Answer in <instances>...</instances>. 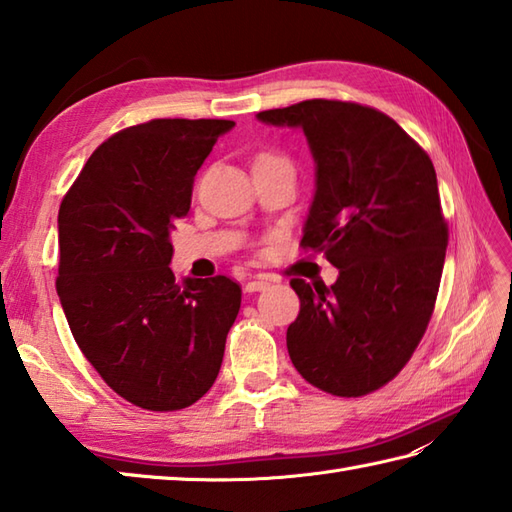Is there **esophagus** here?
Listing matches in <instances>:
<instances>
[{"instance_id": "34e87169", "label": "esophagus", "mask_w": 512, "mask_h": 512, "mask_svg": "<svg viewBox=\"0 0 512 512\" xmlns=\"http://www.w3.org/2000/svg\"><path fill=\"white\" fill-rule=\"evenodd\" d=\"M268 286H270V279H266V277H255V279L246 281L244 290H246V292H259V290H266Z\"/></svg>"}]
</instances>
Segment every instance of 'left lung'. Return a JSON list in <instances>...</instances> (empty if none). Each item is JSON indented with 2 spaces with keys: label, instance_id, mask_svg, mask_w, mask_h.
I'll return each mask as SVG.
<instances>
[{
  "label": "left lung",
  "instance_id": "obj_1",
  "mask_svg": "<svg viewBox=\"0 0 512 512\" xmlns=\"http://www.w3.org/2000/svg\"><path fill=\"white\" fill-rule=\"evenodd\" d=\"M299 127L314 158L303 248L321 250L339 279H292L301 310L286 332L292 365L334 396H363L394 378L436 306L449 231L433 162L372 107L312 99L259 112Z\"/></svg>",
  "mask_w": 512,
  "mask_h": 512
}]
</instances>
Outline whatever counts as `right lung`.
Listing matches in <instances>:
<instances>
[{"mask_svg":"<svg viewBox=\"0 0 512 512\" xmlns=\"http://www.w3.org/2000/svg\"><path fill=\"white\" fill-rule=\"evenodd\" d=\"M233 121L156 118L107 138L59 209L57 292L76 345L118 396L149 411L193 405L215 383L242 290L178 284L171 231L193 178Z\"/></svg>","mask_w":512,"mask_h":512,"instance_id":"right-lung-1","label":"right lung"}]
</instances>
